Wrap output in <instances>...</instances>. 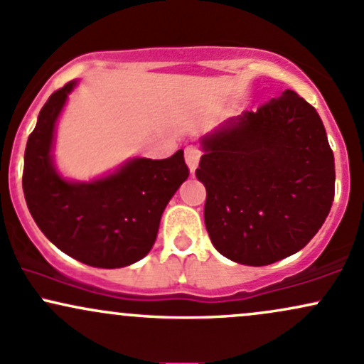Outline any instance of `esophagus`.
I'll return each instance as SVG.
<instances>
[{
	"mask_svg": "<svg viewBox=\"0 0 364 364\" xmlns=\"http://www.w3.org/2000/svg\"><path fill=\"white\" fill-rule=\"evenodd\" d=\"M200 155H202L200 150H198L197 146H193V145L186 146L185 161H186V166H188V169H190L191 174H193L195 169H197V167H198V161H200Z\"/></svg>",
	"mask_w": 364,
	"mask_h": 364,
	"instance_id": "obj_1",
	"label": "esophagus"
}]
</instances>
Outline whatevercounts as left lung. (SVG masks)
<instances>
[{
  "instance_id": "1",
  "label": "left lung",
  "mask_w": 364,
  "mask_h": 364,
  "mask_svg": "<svg viewBox=\"0 0 364 364\" xmlns=\"http://www.w3.org/2000/svg\"><path fill=\"white\" fill-rule=\"evenodd\" d=\"M195 171L210 242L230 261L267 266L318 233L335 195V162L316 109L292 90L202 136Z\"/></svg>"
}]
</instances>
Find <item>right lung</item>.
<instances>
[{
    "label": "right lung",
    "mask_w": 364,
    "mask_h": 364,
    "mask_svg": "<svg viewBox=\"0 0 364 364\" xmlns=\"http://www.w3.org/2000/svg\"><path fill=\"white\" fill-rule=\"evenodd\" d=\"M77 81L55 91L38 115L23 155V195L36 225L62 252L93 267L115 269L145 257L166 205L188 178L178 150L162 161L134 157L114 173L72 181L53 161L55 129Z\"/></svg>",
    "instance_id": "right-lung-1"
}]
</instances>
